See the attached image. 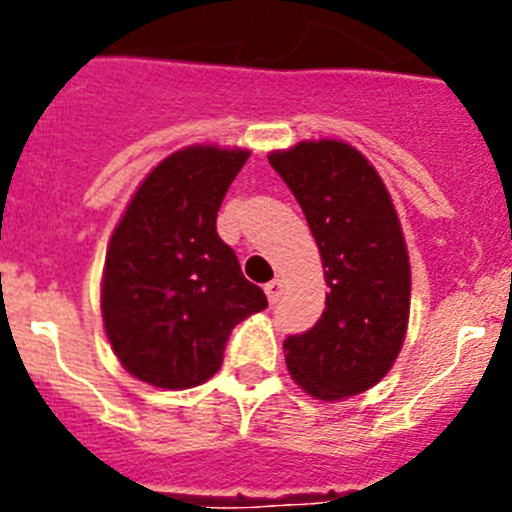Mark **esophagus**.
Instances as JSON below:
<instances>
[{
    "mask_svg": "<svg viewBox=\"0 0 512 512\" xmlns=\"http://www.w3.org/2000/svg\"><path fill=\"white\" fill-rule=\"evenodd\" d=\"M264 292H266V297H269L271 305H274V302H279V297H282V292H284L282 279H271L269 284H264Z\"/></svg>",
    "mask_w": 512,
    "mask_h": 512,
    "instance_id": "esophagus-1",
    "label": "esophagus"
}]
</instances>
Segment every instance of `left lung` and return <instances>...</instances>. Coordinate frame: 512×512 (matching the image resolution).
<instances>
[{
	"mask_svg": "<svg viewBox=\"0 0 512 512\" xmlns=\"http://www.w3.org/2000/svg\"><path fill=\"white\" fill-rule=\"evenodd\" d=\"M295 194L325 269V310L287 336L289 374L320 400L369 390L400 354L410 315V264L400 220L374 166L338 140L269 156Z\"/></svg>",
	"mask_w": 512,
	"mask_h": 512,
	"instance_id": "8db88e82",
	"label": "left lung"
}]
</instances>
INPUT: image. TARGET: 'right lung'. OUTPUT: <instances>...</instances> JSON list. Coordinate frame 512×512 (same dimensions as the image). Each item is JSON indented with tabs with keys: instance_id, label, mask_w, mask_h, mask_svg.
Wrapping results in <instances>:
<instances>
[{
	"instance_id": "add662e5",
	"label": "right lung",
	"mask_w": 512,
	"mask_h": 512,
	"mask_svg": "<svg viewBox=\"0 0 512 512\" xmlns=\"http://www.w3.org/2000/svg\"><path fill=\"white\" fill-rule=\"evenodd\" d=\"M246 158L212 146L174 153L146 176L112 233L104 330L122 366L153 387L207 382L230 330L269 305L217 235V210Z\"/></svg>"
}]
</instances>
